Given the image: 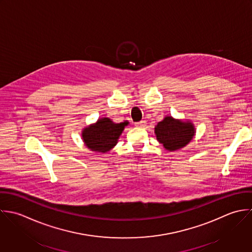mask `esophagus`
<instances>
[{"label": "esophagus", "instance_id": "esophagus-1", "mask_svg": "<svg viewBox=\"0 0 252 252\" xmlns=\"http://www.w3.org/2000/svg\"><path fill=\"white\" fill-rule=\"evenodd\" d=\"M136 126H137V127H139V128H145V127L147 126V121L142 120V121H140V122L136 123Z\"/></svg>", "mask_w": 252, "mask_h": 252}]
</instances>
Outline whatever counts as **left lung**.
<instances>
[{
	"label": "left lung",
	"instance_id": "8db88e82",
	"mask_svg": "<svg viewBox=\"0 0 252 252\" xmlns=\"http://www.w3.org/2000/svg\"><path fill=\"white\" fill-rule=\"evenodd\" d=\"M155 134L166 151L175 152L190 143L195 136V128L190 120L165 116L155 127Z\"/></svg>",
	"mask_w": 252,
	"mask_h": 252
}]
</instances>
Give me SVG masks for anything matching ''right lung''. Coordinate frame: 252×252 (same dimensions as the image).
I'll list each match as a JSON object with an SVG mask.
<instances>
[{"instance_id": "add662e5", "label": "right lung", "mask_w": 252, "mask_h": 252, "mask_svg": "<svg viewBox=\"0 0 252 252\" xmlns=\"http://www.w3.org/2000/svg\"><path fill=\"white\" fill-rule=\"evenodd\" d=\"M128 121L114 123L108 117L98 118L94 123L82 129L81 136L85 146L94 153H107L118 143Z\"/></svg>"}]
</instances>
